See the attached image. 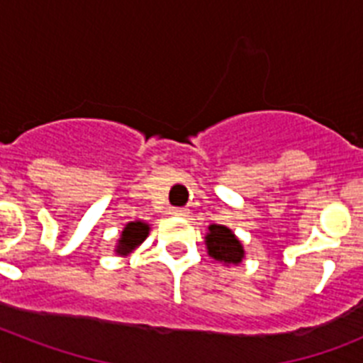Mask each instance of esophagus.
<instances>
[{
    "label": "esophagus",
    "instance_id": "1",
    "mask_svg": "<svg viewBox=\"0 0 363 363\" xmlns=\"http://www.w3.org/2000/svg\"><path fill=\"white\" fill-rule=\"evenodd\" d=\"M171 214L172 216H187V209H185V207H172L171 209Z\"/></svg>",
    "mask_w": 363,
    "mask_h": 363
}]
</instances>
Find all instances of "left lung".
Returning <instances> with one entry per match:
<instances>
[{
    "label": "left lung",
    "instance_id": "1",
    "mask_svg": "<svg viewBox=\"0 0 363 363\" xmlns=\"http://www.w3.org/2000/svg\"><path fill=\"white\" fill-rule=\"evenodd\" d=\"M207 247L213 258L225 262V264H240L243 258L242 243L236 240L233 233L223 225H211L207 234Z\"/></svg>",
    "mask_w": 363,
    "mask_h": 363
}]
</instances>
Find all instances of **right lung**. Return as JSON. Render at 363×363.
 <instances>
[{
	"label": "right lung",
	"mask_w": 363,
	"mask_h": 363,
	"mask_svg": "<svg viewBox=\"0 0 363 363\" xmlns=\"http://www.w3.org/2000/svg\"><path fill=\"white\" fill-rule=\"evenodd\" d=\"M149 234V225L143 223V221H130L129 225L123 229V234H121L120 245H118V252L120 255H127L130 252L136 245L143 242Z\"/></svg>",
	"instance_id": "add662e5"
}]
</instances>
